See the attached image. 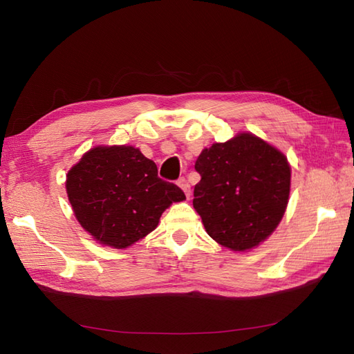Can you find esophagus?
<instances>
[{
    "instance_id": "34e87169",
    "label": "esophagus",
    "mask_w": 354,
    "mask_h": 354,
    "mask_svg": "<svg viewBox=\"0 0 354 354\" xmlns=\"http://www.w3.org/2000/svg\"><path fill=\"white\" fill-rule=\"evenodd\" d=\"M177 185L182 187V191L185 192V195L187 198L191 197V185L186 182V178H178V182H177Z\"/></svg>"
}]
</instances>
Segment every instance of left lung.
<instances>
[{"label": "left lung", "mask_w": 354, "mask_h": 354, "mask_svg": "<svg viewBox=\"0 0 354 354\" xmlns=\"http://www.w3.org/2000/svg\"><path fill=\"white\" fill-rule=\"evenodd\" d=\"M194 209L209 236L233 251L257 247L277 229L289 200L286 156L253 133L204 148Z\"/></svg>", "instance_id": "left-lung-1"}]
</instances>
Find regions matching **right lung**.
<instances>
[{
	"mask_svg": "<svg viewBox=\"0 0 354 354\" xmlns=\"http://www.w3.org/2000/svg\"><path fill=\"white\" fill-rule=\"evenodd\" d=\"M77 221L103 245L127 248L151 233L172 203L186 200L157 176L156 163L131 145H98L66 174Z\"/></svg>",
	"mask_w": 354,
	"mask_h": 354,
	"instance_id": "1",
	"label": "right lung"
}]
</instances>
